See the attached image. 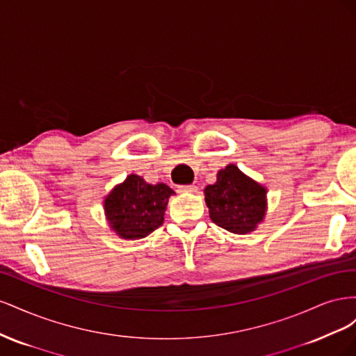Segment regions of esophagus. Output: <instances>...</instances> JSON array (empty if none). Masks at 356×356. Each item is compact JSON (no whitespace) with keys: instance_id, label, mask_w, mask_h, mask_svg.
Returning <instances> with one entry per match:
<instances>
[{"instance_id":"34e87169","label":"esophagus","mask_w":356,"mask_h":356,"mask_svg":"<svg viewBox=\"0 0 356 356\" xmlns=\"http://www.w3.org/2000/svg\"><path fill=\"white\" fill-rule=\"evenodd\" d=\"M179 193H196L197 187L195 184H188V186H178Z\"/></svg>"}]
</instances>
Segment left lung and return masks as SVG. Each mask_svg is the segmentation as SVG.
Here are the masks:
<instances>
[{
  "label": "left lung",
  "mask_w": 356,
  "mask_h": 356,
  "mask_svg": "<svg viewBox=\"0 0 356 356\" xmlns=\"http://www.w3.org/2000/svg\"><path fill=\"white\" fill-rule=\"evenodd\" d=\"M204 200L211 220L236 234L252 232L266 213V188L234 165L218 172L217 182L204 188Z\"/></svg>",
  "instance_id": "1"
}]
</instances>
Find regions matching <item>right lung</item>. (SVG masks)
Returning <instances> with one entry per match:
<instances>
[{"label":"right lung","instance_id":"right-lung-1","mask_svg":"<svg viewBox=\"0 0 356 356\" xmlns=\"http://www.w3.org/2000/svg\"><path fill=\"white\" fill-rule=\"evenodd\" d=\"M174 190L166 184H147L138 175H129L105 199V212L111 227L124 239H143L163 222V213Z\"/></svg>","mask_w":356,"mask_h":356}]
</instances>
